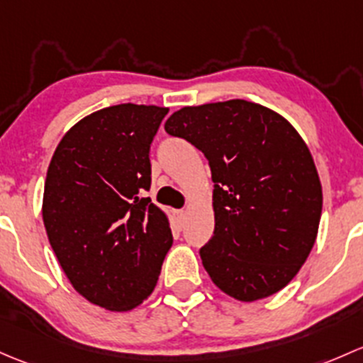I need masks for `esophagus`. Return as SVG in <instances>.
Listing matches in <instances>:
<instances>
[{"instance_id": "34e87169", "label": "esophagus", "mask_w": 363, "mask_h": 363, "mask_svg": "<svg viewBox=\"0 0 363 363\" xmlns=\"http://www.w3.org/2000/svg\"><path fill=\"white\" fill-rule=\"evenodd\" d=\"M174 220H177L178 229H183V225H185V220H186L185 211H183V209H178V211H174Z\"/></svg>"}]
</instances>
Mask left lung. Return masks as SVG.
<instances>
[{"mask_svg":"<svg viewBox=\"0 0 363 363\" xmlns=\"http://www.w3.org/2000/svg\"><path fill=\"white\" fill-rule=\"evenodd\" d=\"M211 167L215 230L199 250L222 292L252 302L279 292L306 262L321 216V183L289 121L245 99L185 106L164 125Z\"/></svg>","mask_w":363,"mask_h":363,"instance_id":"8db88e82","label":"left lung"}]
</instances>
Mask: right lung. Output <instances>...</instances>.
Here are the masks:
<instances>
[{
	"label": "right lung",
	"instance_id": "1",
	"mask_svg": "<svg viewBox=\"0 0 363 363\" xmlns=\"http://www.w3.org/2000/svg\"><path fill=\"white\" fill-rule=\"evenodd\" d=\"M167 111L103 108L71 127L48 166L43 223L52 250L73 289L110 311L154 292L173 245L167 216L145 197L150 145Z\"/></svg>",
	"mask_w": 363,
	"mask_h": 363
}]
</instances>
